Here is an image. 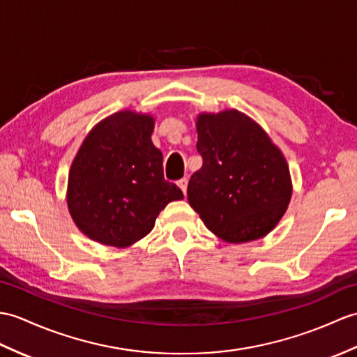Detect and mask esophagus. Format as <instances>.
<instances>
[{"label":"esophagus","mask_w":357,"mask_h":357,"mask_svg":"<svg viewBox=\"0 0 357 357\" xmlns=\"http://www.w3.org/2000/svg\"><path fill=\"white\" fill-rule=\"evenodd\" d=\"M187 184H188V179L187 178H182L178 181V187L182 190V193H187Z\"/></svg>","instance_id":"1"}]
</instances>
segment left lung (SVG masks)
<instances>
[{"label":"left lung","mask_w":357,"mask_h":357,"mask_svg":"<svg viewBox=\"0 0 357 357\" xmlns=\"http://www.w3.org/2000/svg\"><path fill=\"white\" fill-rule=\"evenodd\" d=\"M196 149L202 167L187 196L205 227L231 243L266 236L292 195L284 156L266 132L238 111L202 114Z\"/></svg>","instance_id":"1"}]
</instances>
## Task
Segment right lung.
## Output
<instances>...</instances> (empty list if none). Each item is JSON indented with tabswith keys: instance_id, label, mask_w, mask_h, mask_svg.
<instances>
[{
	"instance_id": "obj_1",
	"label": "right lung",
	"mask_w": 357,
	"mask_h": 357,
	"mask_svg": "<svg viewBox=\"0 0 357 357\" xmlns=\"http://www.w3.org/2000/svg\"><path fill=\"white\" fill-rule=\"evenodd\" d=\"M153 119L119 112L85 138L68 176V208L80 231L124 248L151 233L165 205L184 197L164 179L162 153L152 143Z\"/></svg>"
}]
</instances>
